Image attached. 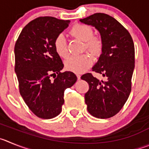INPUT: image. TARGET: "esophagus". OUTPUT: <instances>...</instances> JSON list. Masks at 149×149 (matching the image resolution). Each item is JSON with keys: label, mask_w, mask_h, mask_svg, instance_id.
I'll use <instances>...</instances> for the list:
<instances>
[{"label": "esophagus", "mask_w": 149, "mask_h": 149, "mask_svg": "<svg viewBox=\"0 0 149 149\" xmlns=\"http://www.w3.org/2000/svg\"><path fill=\"white\" fill-rule=\"evenodd\" d=\"M76 76H77V79L78 80H79V79H81V76L79 74H76Z\"/></svg>", "instance_id": "obj_1"}]
</instances>
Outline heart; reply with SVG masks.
Returning <instances> with one entry per match:
<instances>
[{
	"instance_id": "1",
	"label": "heart",
	"mask_w": 149,
	"mask_h": 149,
	"mask_svg": "<svg viewBox=\"0 0 149 149\" xmlns=\"http://www.w3.org/2000/svg\"><path fill=\"white\" fill-rule=\"evenodd\" d=\"M70 34L73 37L84 41V50H87L95 56L98 55L101 52L103 47L102 39L99 36L93 35V30L91 26L85 24H76L70 30ZM54 46L56 54L60 57H68L69 54L68 44L63 34H59L56 37ZM92 64L93 59L91 56L89 54H84L68 58L65 62V68L69 71L79 73L87 70Z\"/></svg>"
}]
</instances>
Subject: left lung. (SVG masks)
I'll use <instances>...</instances> for the list:
<instances>
[{
  "instance_id": "obj_1",
  "label": "left lung",
  "mask_w": 149,
  "mask_h": 149,
  "mask_svg": "<svg viewBox=\"0 0 149 149\" xmlns=\"http://www.w3.org/2000/svg\"><path fill=\"white\" fill-rule=\"evenodd\" d=\"M80 22L100 32L102 54L93 71L107 77L100 81L88 73L81 76L89 84L84 95L89 113L98 118H109L122 109L132 90L134 68V45L129 32L114 17L95 13Z\"/></svg>"
}]
</instances>
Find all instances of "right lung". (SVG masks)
<instances>
[{"mask_svg":"<svg viewBox=\"0 0 149 149\" xmlns=\"http://www.w3.org/2000/svg\"><path fill=\"white\" fill-rule=\"evenodd\" d=\"M69 23L54 17H40L23 28L15 43V71L20 93L40 118L51 119L60 113L65 90L77 80L73 72H61L64 65L54 46L56 37Z\"/></svg>","mask_w":149,"mask_h":149,"instance_id":"add662e5","label":"right lung"}]
</instances>
